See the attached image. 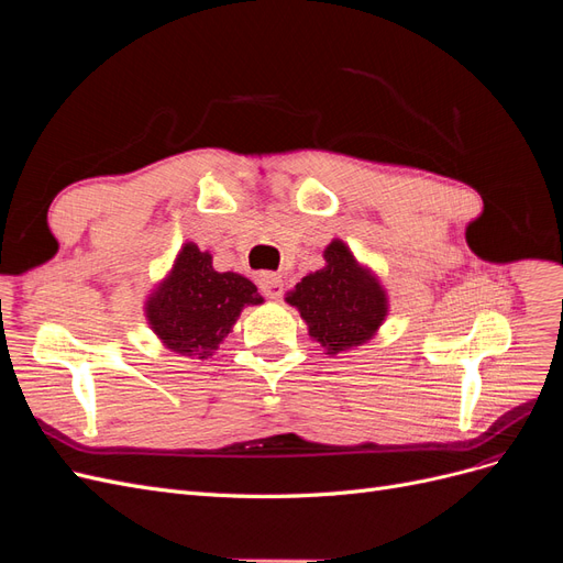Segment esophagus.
Returning a JSON list of instances; mask_svg holds the SVG:
<instances>
[{"mask_svg": "<svg viewBox=\"0 0 563 563\" xmlns=\"http://www.w3.org/2000/svg\"><path fill=\"white\" fill-rule=\"evenodd\" d=\"M258 286H261L263 296L279 298L284 291V279L279 275H275V272H263V275L258 277Z\"/></svg>", "mask_w": 563, "mask_h": 563, "instance_id": "esophagus-1", "label": "esophagus"}]
</instances>
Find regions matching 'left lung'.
<instances>
[{
	"mask_svg": "<svg viewBox=\"0 0 563 563\" xmlns=\"http://www.w3.org/2000/svg\"><path fill=\"white\" fill-rule=\"evenodd\" d=\"M323 258L327 267L302 277L286 300L300 310L317 343L335 354L366 343L378 331L387 298L343 242H331Z\"/></svg>",
	"mask_w": 563,
	"mask_h": 563,
	"instance_id": "1",
	"label": "left lung"
}]
</instances>
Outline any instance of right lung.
<instances>
[{"mask_svg": "<svg viewBox=\"0 0 563 563\" xmlns=\"http://www.w3.org/2000/svg\"><path fill=\"white\" fill-rule=\"evenodd\" d=\"M258 302V288L246 277L216 272L209 253L185 244L172 275L147 300V319L166 347L203 360L223 343L246 305Z\"/></svg>", "mask_w": 563, "mask_h": 563, "instance_id": "1", "label": "right lung"}]
</instances>
